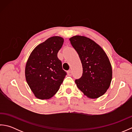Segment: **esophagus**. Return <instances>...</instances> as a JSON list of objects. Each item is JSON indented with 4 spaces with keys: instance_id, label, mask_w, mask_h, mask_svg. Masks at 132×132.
Wrapping results in <instances>:
<instances>
[{
    "instance_id": "obj_1",
    "label": "esophagus",
    "mask_w": 132,
    "mask_h": 132,
    "mask_svg": "<svg viewBox=\"0 0 132 132\" xmlns=\"http://www.w3.org/2000/svg\"><path fill=\"white\" fill-rule=\"evenodd\" d=\"M68 75H69V76H71L72 75V72L71 70H69L68 71Z\"/></svg>"
}]
</instances>
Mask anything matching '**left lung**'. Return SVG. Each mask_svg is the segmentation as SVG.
<instances>
[{
	"label": "left lung",
	"mask_w": 132,
	"mask_h": 132,
	"mask_svg": "<svg viewBox=\"0 0 132 132\" xmlns=\"http://www.w3.org/2000/svg\"><path fill=\"white\" fill-rule=\"evenodd\" d=\"M69 40L82 64V76L75 81L77 86L86 96L97 99L107 91L112 78L108 56L100 46L85 36H74Z\"/></svg>",
	"instance_id": "1"
}]
</instances>
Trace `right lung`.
Here are the masks:
<instances>
[{
	"mask_svg": "<svg viewBox=\"0 0 132 132\" xmlns=\"http://www.w3.org/2000/svg\"><path fill=\"white\" fill-rule=\"evenodd\" d=\"M64 40L53 36L36 46L27 62L25 75L28 85L39 99H48L58 91L66 75L57 57Z\"/></svg>",
	"mask_w": 132,
	"mask_h": 132,
	"instance_id": "add662e5",
	"label": "right lung"
}]
</instances>
